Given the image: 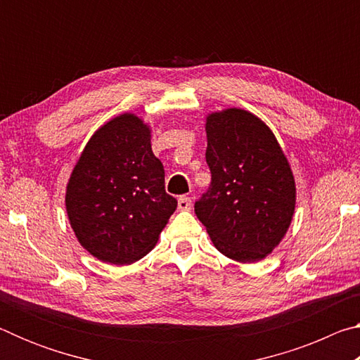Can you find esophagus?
<instances>
[{"label": "esophagus", "instance_id": "1", "mask_svg": "<svg viewBox=\"0 0 360 360\" xmlns=\"http://www.w3.org/2000/svg\"><path fill=\"white\" fill-rule=\"evenodd\" d=\"M178 206L181 211H188L192 208V200L191 197H186V195H181V197L178 198Z\"/></svg>", "mask_w": 360, "mask_h": 360}]
</instances>
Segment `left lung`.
I'll return each mask as SVG.
<instances>
[{
  "instance_id": "left-lung-1",
  "label": "left lung",
  "mask_w": 360,
  "mask_h": 360,
  "mask_svg": "<svg viewBox=\"0 0 360 360\" xmlns=\"http://www.w3.org/2000/svg\"><path fill=\"white\" fill-rule=\"evenodd\" d=\"M211 184L195 202L219 252L257 262L275 249L295 210V181L271 130L245 109L206 119Z\"/></svg>"
}]
</instances>
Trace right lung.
I'll return each instance as SVG.
<instances>
[{
	"label": "right lung",
	"instance_id": "1",
	"mask_svg": "<svg viewBox=\"0 0 360 360\" xmlns=\"http://www.w3.org/2000/svg\"><path fill=\"white\" fill-rule=\"evenodd\" d=\"M176 206L165 192V169L152 152L149 127L133 114L95 131L66 187V212L79 243L114 265L144 257Z\"/></svg>",
	"mask_w": 360,
	"mask_h": 360
}]
</instances>
